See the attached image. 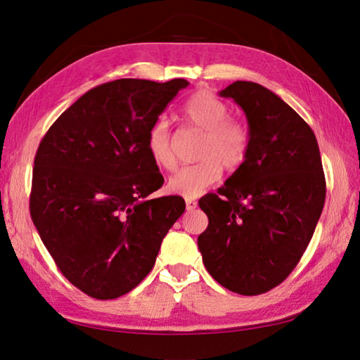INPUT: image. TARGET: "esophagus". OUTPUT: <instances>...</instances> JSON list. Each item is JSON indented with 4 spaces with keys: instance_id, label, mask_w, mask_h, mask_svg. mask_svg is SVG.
I'll use <instances>...</instances> for the list:
<instances>
[{
    "instance_id": "1",
    "label": "esophagus",
    "mask_w": 360,
    "mask_h": 360,
    "mask_svg": "<svg viewBox=\"0 0 360 360\" xmlns=\"http://www.w3.org/2000/svg\"><path fill=\"white\" fill-rule=\"evenodd\" d=\"M186 205H187V210H195L198 207V202L195 200H187L186 201Z\"/></svg>"
}]
</instances>
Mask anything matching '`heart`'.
Instances as JSON below:
<instances>
[{
    "label": "heart",
    "mask_w": 360,
    "mask_h": 360,
    "mask_svg": "<svg viewBox=\"0 0 360 360\" xmlns=\"http://www.w3.org/2000/svg\"><path fill=\"white\" fill-rule=\"evenodd\" d=\"M229 108L209 93H196L184 106V117L188 125L202 131L198 148V164L179 168L170 181L168 190L184 198L200 196L205 188L219 179L223 167L236 170L244 164L250 147V133L241 120L227 117ZM147 147L155 164L172 170L176 160L172 148L170 124L159 117L151 125L147 136Z\"/></svg>",
    "instance_id": "obj_1"
}]
</instances>
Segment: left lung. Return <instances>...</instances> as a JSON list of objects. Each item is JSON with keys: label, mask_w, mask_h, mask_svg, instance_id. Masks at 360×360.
I'll return each instance as SVG.
<instances>
[{"label": "left lung", "mask_w": 360, "mask_h": 360, "mask_svg": "<svg viewBox=\"0 0 360 360\" xmlns=\"http://www.w3.org/2000/svg\"><path fill=\"white\" fill-rule=\"evenodd\" d=\"M219 96L246 114L250 147L218 195L200 200L209 226L198 248L221 286L258 295L278 286L308 248L325 204L322 159L311 127L271 89L236 80Z\"/></svg>", "instance_id": "8db88e82"}]
</instances>
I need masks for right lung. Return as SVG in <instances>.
<instances>
[{
    "instance_id": "right-lung-1",
    "label": "right lung",
    "mask_w": 360,
    "mask_h": 360,
    "mask_svg": "<svg viewBox=\"0 0 360 360\" xmlns=\"http://www.w3.org/2000/svg\"><path fill=\"white\" fill-rule=\"evenodd\" d=\"M188 82L119 79L89 89L37 150L30 217L65 277L89 297L117 298L155 266L186 210L181 196L147 198L164 178L147 136Z\"/></svg>"
}]
</instances>
